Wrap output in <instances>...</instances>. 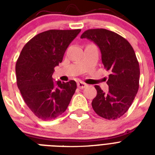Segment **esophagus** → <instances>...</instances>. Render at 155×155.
Segmentation results:
<instances>
[{"instance_id": "esophagus-1", "label": "esophagus", "mask_w": 155, "mask_h": 155, "mask_svg": "<svg viewBox=\"0 0 155 155\" xmlns=\"http://www.w3.org/2000/svg\"><path fill=\"white\" fill-rule=\"evenodd\" d=\"M77 86L79 88H84L85 87H87V84L85 83L82 82V81H80V82L77 83Z\"/></svg>"}]
</instances>
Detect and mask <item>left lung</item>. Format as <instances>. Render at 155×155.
<instances>
[{"instance_id":"8db88e82","label":"left lung","mask_w":155,"mask_h":155,"mask_svg":"<svg viewBox=\"0 0 155 155\" xmlns=\"http://www.w3.org/2000/svg\"><path fill=\"white\" fill-rule=\"evenodd\" d=\"M80 38H87L99 47L104 68L111 72L107 93L95 86L97 94L92 108L104 119H117L130 108L139 88V63L134 51L125 38L105 29H90Z\"/></svg>"}]
</instances>
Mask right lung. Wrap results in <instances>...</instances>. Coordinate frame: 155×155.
Here are the masks:
<instances>
[{
    "label": "right lung",
    "instance_id": "add662e5",
    "mask_svg": "<svg viewBox=\"0 0 155 155\" xmlns=\"http://www.w3.org/2000/svg\"><path fill=\"white\" fill-rule=\"evenodd\" d=\"M80 30H47L32 38L21 51L16 63L17 84L25 103L39 119L52 120L63 114L75 93V81L54 83L52 75Z\"/></svg>",
    "mask_w": 155,
    "mask_h": 155
}]
</instances>
